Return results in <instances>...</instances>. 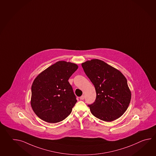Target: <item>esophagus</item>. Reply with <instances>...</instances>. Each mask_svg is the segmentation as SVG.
Instances as JSON below:
<instances>
[{"instance_id":"obj_1","label":"esophagus","mask_w":156,"mask_h":156,"mask_svg":"<svg viewBox=\"0 0 156 156\" xmlns=\"http://www.w3.org/2000/svg\"><path fill=\"white\" fill-rule=\"evenodd\" d=\"M84 99V95H82L80 97V100H83Z\"/></svg>"}]
</instances>
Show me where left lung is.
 I'll list each match as a JSON object with an SVG mask.
<instances>
[{"instance_id":"left-lung-1","label":"left lung","mask_w":156,"mask_h":156,"mask_svg":"<svg viewBox=\"0 0 156 156\" xmlns=\"http://www.w3.org/2000/svg\"><path fill=\"white\" fill-rule=\"evenodd\" d=\"M82 66L97 94L95 102L88 105L92 114L105 122L121 117L131 99L126 78L117 69L98 59L87 61Z\"/></svg>"}]
</instances>
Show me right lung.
I'll return each mask as SVG.
<instances>
[{
  "label": "right lung",
  "instance_id": "1",
  "mask_svg": "<svg viewBox=\"0 0 156 156\" xmlns=\"http://www.w3.org/2000/svg\"><path fill=\"white\" fill-rule=\"evenodd\" d=\"M78 68L76 64L58 61L34 79L30 105L35 115L43 121L55 123L70 115L77 101L68 80Z\"/></svg>",
  "mask_w": 156,
  "mask_h": 156
}]
</instances>
